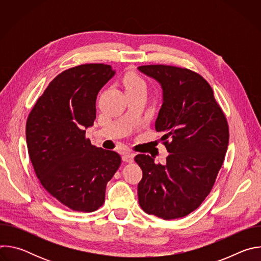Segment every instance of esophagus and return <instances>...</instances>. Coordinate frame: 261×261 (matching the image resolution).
I'll return each instance as SVG.
<instances>
[{
	"mask_svg": "<svg viewBox=\"0 0 261 261\" xmlns=\"http://www.w3.org/2000/svg\"><path fill=\"white\" fill-rule=\"evenodd\" d=\"M123 161L124 162H127V163H132L133 162V159H134V154L132 153H125L122 157Z\"/></svg>",
	"mask_w": 261,
	"mask_h": 261,
	"instance_id": "obj_1",
	"label": "esophagus"
}]
</instances>
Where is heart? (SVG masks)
<instances>
[{
    "label": "heart",
    "mask_w": 261,
    "mask_h": 261,
    "mask_svg": "<svg viewBox=\"0 0 261 261\" xmlns=\"http://www.w3.org/2000/svg\"><path fill=\"white\" fill-rule=\"evenodd\" d=\"M125 88L133 89V88H145V83L142 79H140L137 74L130 73L125 80Z\"/></svg>",
    "instance_id": "b5f03b06"
}]
</instances>
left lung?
I'll list each match as a JSON object with an SVG mask.
<instances>
[{
    "label": "left lung",
    "instance_id": "1",
    "mask_svg": "<svg viewBox=\"0 0 261 261\" xmlns=\"http://www.w3.org/2000/svg\"><path fill=\"white\" fill-rule=\"evenodd\" d=\"M138 71L162 89V106L155 123L169 153L164 165L138 154L141 208L164 220L195 211L211 192L229 141L226 118L207 82L199 74L166 65L139 66Z\"/></svg>",
    "mask_w": 261,
    "mask_h": 261
}]
</instances>
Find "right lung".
<instances>
[{
  "instance_id": "1",
  "label": "right lung",
  "mask_w": 261,
  "mask_h": 261,
  "mask_svg": "<svg viewBox=\"0 0 261 261\" xmlns=\"http://www.w3.org/2000/svg\"><path fill=\"white\" fill-rule=\"evenodd\" d=\"M115 74L104 64L62 72L37 100L27 121L28 151L37 177L51 196L73 211L101 206L106 185L121 164L118 153L86 138L96 119L97 95Z\"/></svg>"
}]
</instances>
